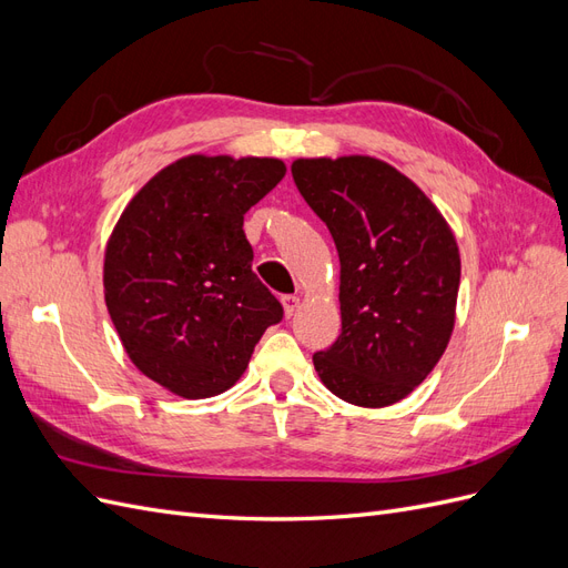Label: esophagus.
<instances>
[{"instance_id":"esophagus-1","label":"esophagus","mask_w":568,"mask_h":568,"mask_svg":"<svg viewBox=\"0 0 568 568\" xmlns=\"http://www.w3.org/2000/svg\"><path fill=\"white\" fill-rule=\"evenodd\" d=\"M282 305H284L286 317H291L301 307V298L298 296H282Z\"/></svg>"}]
</instances>
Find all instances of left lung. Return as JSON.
<instances>
[{"instance_id": "8db88e82", "label": "left lung", "mask_w": 568, "mask_h": 568, "mask_svg": "<svg viewBox=\"0 0 568 568\" xmlns=\"http://www.w3.org/2000/svg\"><path fill=\"white\" fill-rule=\"evenodd\" d=\"M291 175L341 263V336L313 355L320 379L351 405L398 403L448 348L462 270L455 234L432 199L379 159H298Z\"/></svg>"}]
</instances>
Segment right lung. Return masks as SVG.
<instances>
[{
	"label": "right lung",
	"mask_w": 568,
	"mask_h": 568,
	"mask_svg": "<svg viewBox=\"0 0 568 568\" xmlns=\"http://www.w3.org/2000/svg\"><path fill=\"white\" fill-rule=\"evenodd\" d=\"M286 175L280 159L186 156L128 203L104 255V296L134 367L182 398L239 382L284 307L255 277L244 215Z\"/></svg>",
	"instance_id": "obj_1"
}]
</instances>
